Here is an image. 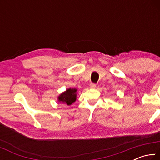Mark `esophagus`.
<instances>
[{
    "mask_svg": "<svg viewBox=\"0 0 160 160\" xmlns=\"http://www.w3.org/2000/svg\"><path fill=\"white\" fill-rule=\"evenodd\" d=\"M96 86H97L96 84H94V83H90V88H92V89H94V88H96Z\"/></svg>",
    "mask_w": 160,
    "mask_h": 160,
    "instance_id": "34e87169",
    "label": "esophagus"
}]
</instances>
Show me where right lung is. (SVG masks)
Returning a JSON list of instances; mask_svg holds the SVG:
<instances>
[{
	"label": "right lung",
	"mask_w": 160,
	"mask_h": 160,
	"mask_svg": "<svg viewBox=\"0 0 160 160\" xmlns=\"http://www.w3.org/2000/svg\"><path fill=\"white\" fill-rule=\"evenodd\" d=\"M77 89L69 88L58 97V102H63L67 105H70L76 101Z\"/></svg>",
	"instance_id": "add662e5"
}]
</instances>
